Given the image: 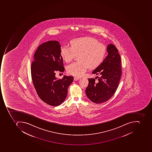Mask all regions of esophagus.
<instances>
[{"label": "esophagus", "mask_w": 152, "mask_h": 152, "mask_svg": "<svg viewBox=\"0 0 152 152\" xmlns=\"http://www.w3.org/2000/svg\"><path fill=\"white\" fill-rule=\"evenodd\" d=\"M80 78V77H79L75 76V77H74V80H75V81H77V80H79Z\"/></svg>", "instance_id": "esophagus-1"}]
</instances>
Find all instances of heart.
<instances>
[{
    "label": "heart",
    "mask_w": 152,
    "mask_h": 152,
    "mask_svg": "<svg viewBox=\"0 0 152 152\" xmlns=\"http://www.w3.org/2000/svg\"><path fill=\"white\" fill-rule=\"evenodd\" d=\"M69 46L64 45L60 49V55L66 62H70L75 54H79V61L72 63L67 67L69 74L76 76L84 75L89 66L95 68L104 59L106 48L98 40L91 37L76 38L71 40Z\"/></svg>",
    "instance_id": "1"
}]
</instances>
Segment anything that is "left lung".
I'll return each mask as SVG.
<instances>
[{
  "label": "left lung",
  "mask_w": 152,
  "mask_h": 152,
  "mask_svg": "<svg viewBox=\"0 0 152 152\" xmlns=\"http://www.w3.org/2000/svg\"><path fill=\"white\" fill-rule=\"evenodd\" d=\"M108 55L92 73L99 75L98 80L88 79L86 90V96L96 104L107 101L116 92L121 76V58L118 50L110 44L107 48ZM96 79V77H95Z\"/></svg>",
  "instance_id": "left-lung-1"
}]
</instances>
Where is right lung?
Wrapping results in <instances>:
<instances>
[{
	"mask_svg": "<svg viewBox=\"0 0 152 152\" xmlns=\"http://www.w3.org/2000/svg\"><path fill=\"white\" fill-rule=\"evenodd\" d=\"M61 45L56 40H51L39 45L31 64L32 82L38 96L45 103L57 107L63 102L72 76L56 77V71L63 72V59L60 55Z\"/></svg>",
	"mask_w": 152,
	"mask_h": 152,
	"instance_id": "obj_1",
	"label": "right lung"
}]
</instances>
